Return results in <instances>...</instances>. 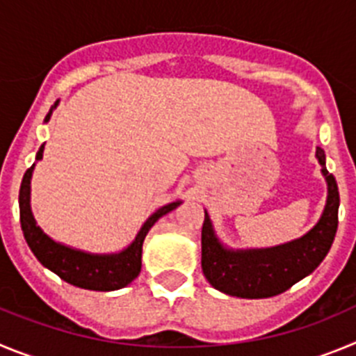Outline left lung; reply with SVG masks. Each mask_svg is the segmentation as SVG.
Here are the masks:
<instances>
[{"label":"left lung","instance_id":"obj_1","mask_svg":"<svg viewBox=\"0 0 356 356\" xmlns=\"http://www.w3.org/2000/svg\"><path fill=\"white\" fill-rule=\"evenodd\" d=\"M328 182V200L318 225L303 238L268 250L230 252L214 238L209 216L202 223V271L213 287L230 296L270 298L312 273L328 254L339 225L337 181L328 174L325 150H316Z\"/></svg>","mask_w":356,"mask_h":356}]
</instances>
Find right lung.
Instances as JSON below:
<instances>
[{
    "label": "right lung",
    "mask_w": 356,
    "mask_h": 356,
    "mask_svg": "<svg viewBox=\"0 0 356 356\" xmlns=\"http://www.w3.org/2000/svg\"><path fill=\"white\" fill-rule=\"evenodd\" d=\"M58 102H54V106ZM53 108H51V111H53ZM51 111L46 115V122L49 120ZM42 152L44 145L38 149L37 159L42 158ZM31 172H33V166H30L26 170V174L22 177L21 190H19V214H21V229L24 234V239H26L35 257L40 261V264L58 275L62 280L69 282L76 287H81V289L115 291L122 289L129 282H133L142 270V245L147 232L163 214L170 213L181 204V202H172L168 206H163L161 209L156 211L143 223L133 245L127 246L120 254L90 255L54 243L35 223V218L30 209Z\"/></svg>",
    "instance_id": "1"
}]
</instances>
